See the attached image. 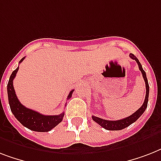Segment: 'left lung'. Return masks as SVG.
Wrapping results in <instances>:
<instances>
[{"instance_id": "8db88e82", "label": "left lung", "mask_w": 161, "mask_h": 161, "mask_svg": "<svg viewBox=\"0 0 161 161\" xmlns=\"http://www.w3.org/2000/svg\"><path fill=\"white\" fill-rule=\"evenodd\" d=\"M130 57L132 59L136 61V63H138V66H139V68H140V72L142 73L143 78H144V80L145 82V87H146V94H145V102L143 103V105L139 108V109L135 112L133 114H131L129 117H126L125 119H122L119 120H106L103 119H100V118L96 117V116H92V119L93 120H94L96 123H98V125H100L101 127L104 128L105 130H121L125 129L128 126H130V125H132L133 123L135 122L136 120L139 119V118L143 114V113L145 112V108H147L148 104V100H149V92H150V88H149V83H148L147 77H146V73L143 69L142 66L140 64V61L138 60V58L135 57L134 54L130 53Z\"/></svg>"}]
</instances>
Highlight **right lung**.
Segmentation results:
<instances>
[{"instance_id":"right-lung-1","label":"right lung","mask_w":161,"mask_h":161,"mask_svg":"<svg viewBox=\"0 0 161 161\" xmlns=\"http://www.w3.org/2000/svg\"><path fill=\"white\" fill-rule=\"evenodd\" d=\"M24 58L25 57L21 58L19 63H21ZM18 69L19 67L12 72L7 83V94L11 112L16 119L29 130L37 132H48L52 129L56 127L59 123L62 122L64 113L58 115H44L22 105L16 97L13 87V79L16 77ZM73 91L74 90H72L69 93L68 99L72 97Z\"/></svg>"}]
</instances>
